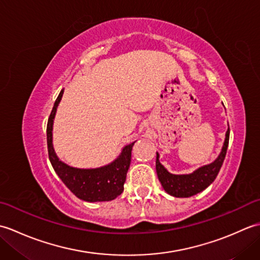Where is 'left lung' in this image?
<instances>
[{"label":"left lung","mask_w":260,"mask_h":260,"mask_svg":"<svg viewBox=\"0 0 260 260\" xmlns=\"http://www.w3.org/2000/svg\"><path fill=\"white\" fill-rule=\"evenodd\" d=\"M229 134L230 129L225 133L224 144L218 158L213 163L198 169L192 174L175 175L168 172V170L159 163V155L156 153V173L163 189L169 194L176 198H189L207 189L217 178L219 171L222 167L229 144Z\"/></svg>","instance_id":"1"}]
</instances>
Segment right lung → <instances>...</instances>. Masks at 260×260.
I'll return each instance as SVG.
<instances>
[{
	"label": "right lung",
	"instance_id": "obj_1",
	"mask_svg": "<svg viewBox=\"0 0 260 260\" xmlns=\"http://www.w3.org/2000/svg\"><path fill=\"white\" fill-rule=\"evenodd\" d=\"M62 92L63 89L54 102L47 124L48 154L52 168L68 189L81 200L87 202L114 200L124 191V183L132 158V148L135 142L125 146L119 157L113 163L99 169H76L60 161L52 146V124Z\"/></svg>",
	"mask_w": 260,
	"mask_h": 260
}]
</instances>
